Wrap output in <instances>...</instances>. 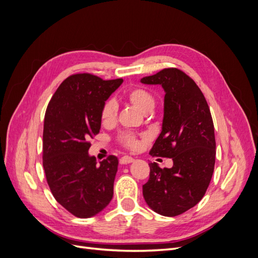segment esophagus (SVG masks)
Instances as JSON below:
<instances>
[{
  "mask_svg": "<svg viewBox=\"0 0 258 258\" xmlns=\"http://www.w3.org/2000/svg\"><path fill=\"white\" fill-rule=\"evenodd\" d=\"M134 161H135V159L130 157V156H123V157H121L120 160H119L120 165H128V163H131Z\"/></svg>",
  "mask_w": 258,
  "mask_h": 258,
  "instance_id": "1",
  "label": "esophagus"
}]
</instances>
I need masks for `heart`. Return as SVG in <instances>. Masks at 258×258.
<instances>
[{
	"instance_id": "obj_1",
	"label": "heart",
	"mask_w": 258,
	"mask_h": 258,
	"mask_svg": "<svg viewBox=\"0 0 258 258\" xmlns=\"http://www.w3.org/2000/svg\"><path fill=\"white\" fill-rule=\"evenodd\" d=\"M127 100L129 102L136 106L140 112L144 114L150 113L154 106H155V99L152 96L151 92L143 88H134L127 92L126 95ZM117 116V105L114 101L110 100L106 101L104 103L102 111H101V122L104 126H111L116 120ZM121 143L129 148H138L139 141L134 137L130 135H123L120 137Z\"/></svg>"
}]
</instances>
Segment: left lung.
<instances>
[{
    "instance_id": "left-lung-1",
    "label": "left lung",
    "mask_w": 258,
    "mask_h": 258,
    "mask_svg": "<svg viewBox=\"0 0 258 258\" xmlns=\"http://www.w3.org/2000/svg\"><path fill=\"white\" fill-rule=\"evenodd\" d=\"M141 83L159 85L166 93L161 132L151 155L173 160L172 167L163 169L150 163L143 197L154 212L176 216L198 204L212 178L216 154L212 116L196 83L177 69H165Z\"/></svg>"
}]
</instances>
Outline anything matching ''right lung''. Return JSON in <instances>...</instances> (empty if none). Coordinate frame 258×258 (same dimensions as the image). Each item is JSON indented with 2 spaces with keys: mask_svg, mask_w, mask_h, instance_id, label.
Listing matches in <instances>:
<instances>
[{
  "mask_svg": "<svg viewBox=\"0 0 258 258\" xmlns=\"http://www.w3.org/2000/svg\"><path fill=\"white\" fill-rule=\"evenodd\" d=\"M122 80L103 81L75 74L62 82L45 114L43 167L59 204L81 218L99 214L114 192L118 158L98 162L89 155V139L101 129V111Z\"/></svg>",
  "mask_w": 258,
  "mask_h": 258,
  "instance_id": "obj_1",
  "label": "right lung"
}]
</instances>
